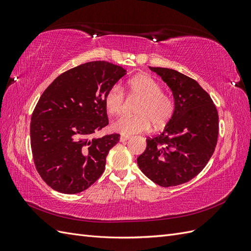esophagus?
Listing matches in <instances>:
<instances>
[{"label":"esophagus","mask_w":251,"mask_h":251,"mask_svg":"<svg viewBox=\"0 0 251 251\" xmlns=\"http://www.w3.org/2000/svg\"><path fill=\"white\" fill-rule=\"evenodd\" d=\"M131 137H130V136H127V135H123V136H120V141H126V140H128V139H130Z\"/></svg>","instance_id":"esophagus-1"}]
</instances>
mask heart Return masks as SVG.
I'll return each instance as SVG.
<instances>
[{"label":"heart","mask_w":251,"mask_h":251,"mask_svg":"<svg viewBox=\"0 0 251 251\" xmlns=\"http://www.w3.org/2000/svg\"><path fill=\"white\" fill-rule=\"evenodd\" d=\"M128 97L138 98L134 116H123L112 124V130L123 135H132L147 131L153 124L156 128L168 124L174 114L173 98L162 91V86L148 74H139L126 83ZM104 107L110 115H117L125 103L124 90L118 85L112 86L104 95Z\"/></svg>","instance_id":"b5f03b06"}]
</instances>
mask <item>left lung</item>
<instances>
[{"instance_id":"left-lung-1","label":"left lung","mask_w":251,"mask_h":251,"mask_svg":"<svg viewBox=\"0 0 251 251\" xmlns=\"http://www.w3.org/2000/svg\"><path fill=\"white\" fill-rule=\"evenodd\" d=\"M168 83L175 110L162 133L148 137L137 158L141 172L156 184L169 187L192 180L215 151L219 116L209 94L195 79L168 68L150 67Z\"/></svg>"}]
</instances>
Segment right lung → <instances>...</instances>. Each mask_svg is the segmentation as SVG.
I'll list each match as a JSON object with an SVG mask.
<instances>
[{
	"label": "right lung",
	"mask_w": 251,
	"mask_h": 251,
	"mask_svg": "<svg viewBox=\"0 0 251 251\" xmlns=\"http://www.w3.org/2000/svg\"><path fill=\"white\" fill-rule=\"evenodd\" d=\"M126 75L123 67L97 60L53 80L31 116L30 143L35 169L59 193L77 194L100 178L119 134L92 138L109 125L104 95Z\"/></svg>",
	"instance_id": "add662e5"
}]
</instances>
